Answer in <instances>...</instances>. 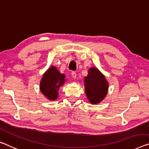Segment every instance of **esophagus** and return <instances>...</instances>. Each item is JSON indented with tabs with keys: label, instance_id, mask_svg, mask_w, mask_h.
Wrapping results in <instances>:
<instances>
[{
	"label": "esophagus",
	"instance_id": "1",
	"mask_svg": "<svg viewBox=\"0 0 149 149\" xmlns=\"http://www.w3.org/2000/svg\"><path fill=\"white\" fill-rule=\"evenodd\" d=\"M72 77L74 79H76V78H77V73L75 72H72Z\"/></svg>",
	"mask_w": 149,
	"mask_h": 149
}]
</instances>
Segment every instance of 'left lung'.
<instances>
[{
  "label": "left lung",
  "instance_id": "left-lung-1",
  "mask_svg": "<svg viewBox=\"0 0 149 149\" xmlns=\"http://www.w3.org/2000/svg\"><path fill=\"white\" fill-rule=\"evenodd\" d=\"M84 85L86 97L92 104L100 103L108 93L109 82L97 68H89L87 76L84 79Z\"/></svg>",
  "mask_w": 149,
  "mask_h": 149
}]
</instances>
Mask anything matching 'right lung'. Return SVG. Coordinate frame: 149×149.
<instances>
[{"label":"right lung","mask_w":149,"mask_h":149,"mask_svg":"<svg viewBox=\"0 0 149 149\" xmlns=\"http://www.w3.org/2000/svg\"><path fill=\"white\" fill-rule=\"evenodd\" d=\"M66 82V76L61 73L56 67L48 68L42 74L40 82V92L49 100H55L58 97V90Z\"/></svg>","instance_id":"obj_1"}]
</instances>
